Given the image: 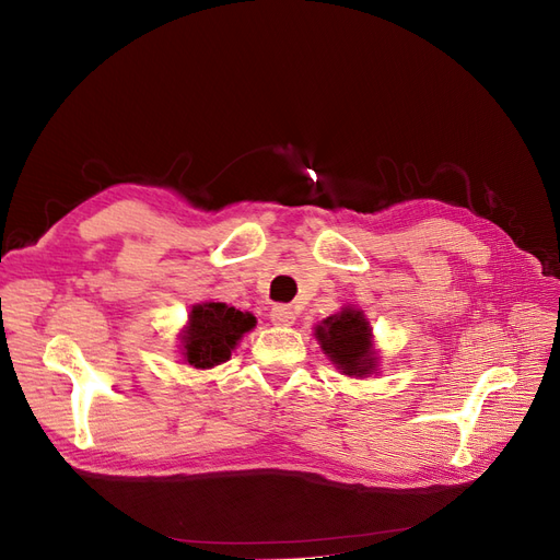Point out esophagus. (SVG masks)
I'll list each match as a JSON object with an SVG mask.
<instances>
[{
    "label": "esophagus",
    "instance_id": "esophagus-1",
    "mask_svg": "<svg viewBox=\"0 0 560 560\" xmlns=\"http://www.w3.org/2000/svg\"><path fill=\"white\" fill-rule=\"evenodd\" d=\"M270 319H273L276 325H292L294 311L292 306H287V303H278V306L270 308Z\"/></svg>",
    "mask_w": 560,
    "mask_h": 560
}]
</instances>
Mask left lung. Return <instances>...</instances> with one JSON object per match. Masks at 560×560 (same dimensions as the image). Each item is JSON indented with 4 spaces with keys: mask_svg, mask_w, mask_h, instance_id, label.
Instances as JSON below:
<instances>
[{
    "mask_svg": "<svg viewBox=\"0 0 560 560\" xmlns=\"http://www.w3.org/2000/svg\"><path fill=\"white\" fill-rule=\"evenodd\" d=\"M315 338L327 358L343 369L348 376H364L376 364L374 352H371V329L369 322L360 311L346 308L341 315L327 317L315 329Z\"/></svg>",
    "mask_w": 560,
    "mask_h": 560,
    "instance_id": "1",
    "label": "left lung"
}]
</instances>
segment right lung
I'll use <instances>...</instances> for the list:
<instances>
[{"instance_id": "obj_1", "label": "right lung", "mask_w": 560, "mask_h": 560, "mask_svg": "<svg viewBox=\"0 0 560 560\" xmlns=\"http://www.w3.org/2000/svg\"><path fill=\"white\" fill-rule=\"evenodd\" d=\"M254 315L235 311L226 303H200L194 306L186 327L184 360L196 369H210L231 358L241 336L254 327Z\"/></svg>"}]
</instances>
